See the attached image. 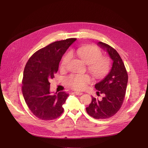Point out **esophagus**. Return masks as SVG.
<instances>
[{
	"label": "esophagus",
	"instance_id": "esophagus-1",
	"mask_svg": "<svg viewBox=\"0 0 148 148\" xmlns=\"http://www.w3.org/2000/svg\"><path fill=\"white\" fill-rule=\"evenodd\" d=\"M73 93L76 95H78V96H80V95H83V92H78V91H74Z\"/></svg>",
	"mask_w": 148,
	"mask_h": 148
}]
</instances>
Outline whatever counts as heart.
<instances>
[{"mask_svg": "<svg viewBox=\"0 0 148 148\" xmlns=\"http://www.w3.org/2000/svg\"><path fill=\"white\" fill-rule=\"evenodd\" d=\"M75 52L77 55L88 64V69L97 78H101L109 72L110 67V60L109 57L102 56V53L99 48L95 46H84L78 48ZM72 54L67 52L60 62L61 69H65L70 61ZM91 82L88 75L73 73L65 79L66 84L70 87L78 90L86 88L87 84Z\"/></svg>", "mask_w": 148, "mask_h": 148, "instance_id": "obj_1", "label": "heart"}]
</instances>
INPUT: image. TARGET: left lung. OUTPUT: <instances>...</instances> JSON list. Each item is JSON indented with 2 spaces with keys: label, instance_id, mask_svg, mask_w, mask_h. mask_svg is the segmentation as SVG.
Returning <instances> with one entry per match:
<instances>
[{
  "label": "left lung",
  "instance_id": "left-lung-1",
  "mask_svg": "<svg viewBox=\"0 0 148 148\" xmlns=\"http://www.w3.org/2000/svg\"><path fill=\"white\" fill-rule=\"evenodd\" d=\"M99 45L108 52L113 64L110 73L101 82L95 85L97 95L102 94L101 100L92 96V101L86 107L87 113L96 119L112 117L122 107L128 83V73L119 53L112 47L102 42Z\"/></svg>",
  "mask_w": 148,
  "mask_h": 148
}]
</instances>
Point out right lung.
Here are the masks:
<instances>
[{
  "label": "right lung",
  "mask_w": 148,
  "mask_h": 148,
  "mask_svg": "<svg viewBox=\"0 0 148 148\" xmlns=\"http://www.w3.org/2000/svg\"><path fill=\"white\" fill-rule=\"evenodd\" d=\"M76 40L69 38L49 44L34 53L25 65L22 93L28 108L39 119L52 120L64 112L62 106L69 95L64 91L52 95L49 81L54 78L66 49Z\"/></svg>",
  "instance_id": "obj_1"
}]
</instances>
